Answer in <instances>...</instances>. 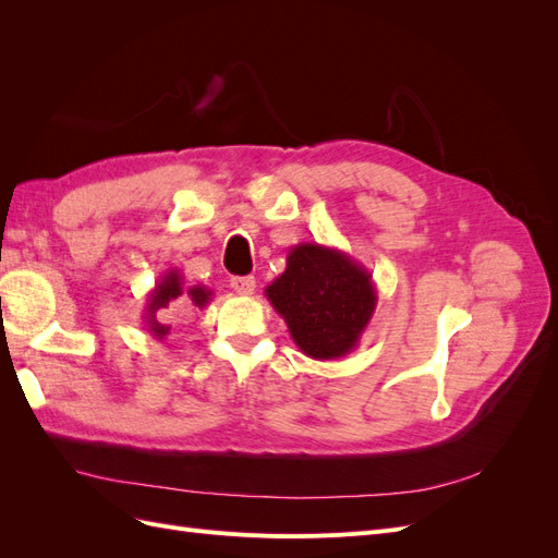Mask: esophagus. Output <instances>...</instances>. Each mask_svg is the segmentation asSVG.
<instances>
[{
  "label": "esophagus",
  "instance_id": "esophagus-1",
  "mask_svg": "<svg viewBox=\"0 0 558 558\" xmlns=\"http://www.w3.org/2000/svg\"><path fill=\"white\" fill-rule=\"evenodd\" d=\"M230 286L234 289V293L251 295L253 291H256V279H253V277H232Z\"/></svg>",
  "mask_w": 558,
  "mask_h": 558
}]
</instances>
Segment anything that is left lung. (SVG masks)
<instances>
[{"instance_id":"obj_1","label":"left lung","mask_w":558,"mask_h":558,"mask_svg":"<svg viewBox=\"0 0 558 558\" xmlns=\"http://www.w3.org/2000/svg\"><path fill=\"white\" fill-rule=\"evenodd\" d=\"M265 295L298 349L314 361H335L356 349L377 307L367 267L340 248L316 242L289 251L286 269Z\"/></svg>"}]
</instances>
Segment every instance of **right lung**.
I'll list each match as a JSON object with an SVG mask.
<instances>
[{"instance_id":"add662e5","label":"right lung","mask_w":558,"mask_h":558,"mask_svg":"<svg viewBox=\"0 0 558 558\" xmlns=\"http://www.w3.org/2000/svg\"><path fill=\"white\" fill-rule=\"evenodd\" d=\"M214 291H209L207 286H191V289H183V275L179 269H167V272L158 279L154 289L146 295V310H144V320H146V330L162 340V337L170 332L172 326L160 324L158 312L160 310H189L197 307L205 310L209 305Z\"/></svg>"}]
</instances>
